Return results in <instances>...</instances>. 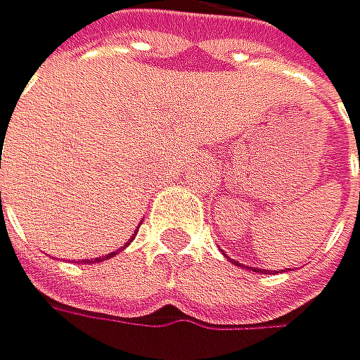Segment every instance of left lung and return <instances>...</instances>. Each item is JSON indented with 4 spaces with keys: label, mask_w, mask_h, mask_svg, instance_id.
<instances>
[{
    "label": "left lung",
    "mask_w": 360,
    "mask_h": 360,
    "mask_svg": "<svg viewBox=\"0 0 360 360\" xmlns=\"http://www.w3.org/2000/svg\"><path fill=\"white\" fill-rule=\"evenodd\" d=\"M352 128H354V126H352ZM354 132H356V128H354ZM356 143H359V139H356ZM359 157H360V150H359ZM236 265H239V263H236Z\"/></svg>",
    "instance_id": "obj_1"
}]
</instances>
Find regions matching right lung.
<instances>
[{
  "mask_svg": "<svg viewBox=\"0 0 360 360\" xmlns=\"http://www.w3.org/2000/svg\"><path fill=\"white\" fill-rule=\"evenodd\" d=\"M0 197H1V192H0ZM115 255H117V252H110V255H105V259H108V257H115ZM97 261H101V259H97ZM86 263H88V261H86ZM90 263H92V261H90Z\"/></svg>",
  "mask_w": 360,
  "mask_h": 360,
  "instance_id": "1",
  "label": "right lung"
}]
</instances>
